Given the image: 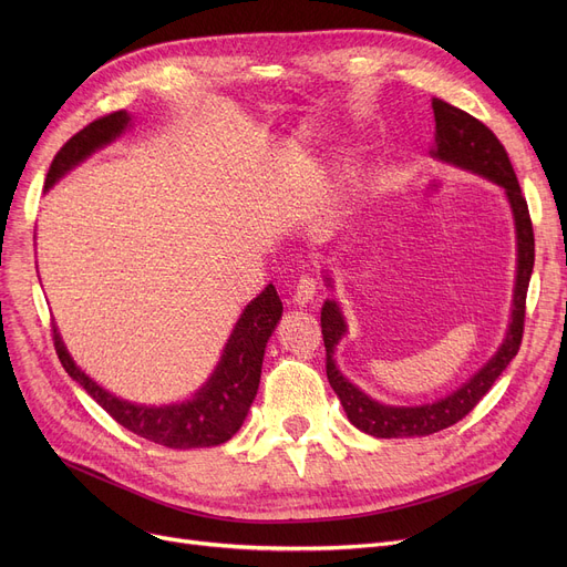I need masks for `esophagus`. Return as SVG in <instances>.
<instances>
[{"label": "esophagus", "mask_w": 567, "mask_h": 567, "mask_svg": "<svg viewBox=\"0 0 567 567\" xmlns=\"http://www.w3.org/2000/svg\"><path fill=\"white\" fill-rule=\"evenodd\" d=\"M315 293H317V282H315L310 276H303V278L296 280V285H293V296H291V303H293V306H301V308H303V306L312 303Z\"/></svg>", "instance_id": "1"}]
</instances>
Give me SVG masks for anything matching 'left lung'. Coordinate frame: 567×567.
Instances as JSON below:
<instances>
[{
    "mask_svg": "<svg viewBox=\"0 0 567 567\" xmlns=\"http://www.w3.org/2000/svg\"><path fill=\"white\" fill-rule=\"evenodd\" d=\"M432 110H434L436 133H434V146L430 156L441 163H449L471 174L489 178V182L501 186L505 190V197H508L513 220H515V236H517V276H515V291H513V312H511L508 331H505V338L496 349V353L471 379H466L457 391L436 402H427L419 406H393V404L372 400L359 389V385H353L338 370L333 353L338 342L347 333V321L336 301H326L321 308L326 377H329L331 389L340 398L351 425L377 439L427 436L462 421L464 415L492 389L494 381L501 377V372L511 365V361L519 351L522 333H524L526 291L533 274L535 244H533V225L528 216V206L522 195L513 163L508 154H505L498 137L468 112L445 103L441 99H432ZM323 280L329 287H333L329 276Z\"/></svg>",
    "mask_w": 567,
    "mask_h": 567,
    "instance_id": "8db88e82",
    "label": "left lung"
}]
</instances>
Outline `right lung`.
<instances>
[{
	"mask_svg": "<svg viewBox=\"0 0 567 567\" xmlns=\"http://www.w3.org/2000/svg\"><path fill=\"white\" fill-rule=\"evenodd\" d=\"M128 126L131 114L126 110L112 112L84 126L56 152L45 176V188H52L66 172L114 142ZM280 317V296L274 285H266L238 317L214 374L190 400L163 406L137 404L112 395L71 359L56 326H52V340L69 377L78 381L118 425L142 439L161 443L165 449L190 451L220 445L241 430L259 389L266 342L276 331Z\"/></svg>",
	"mask_w": 567,
	"mask_h": 567,
	"instance_id": "1",
	"label": "right lung"
}]
</instances>
